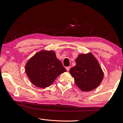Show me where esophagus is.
Wrapping results in <instances>:
<instances>
[{
  "mask_svg": "<svg viewBox=\"0 0 123 123\" xmlns=\"http://www.w3.org/2000/svg\"><path fill=\"white\" fill-rule=\"evenodd\" d=\"M70 67H70V66L67 67H66V70H67V71H69V70H70Z\"/></svg>",
  "mask_w": 123,
  "mask_h": 123,
  "instance_id": "34e87169",
  "label": "esophagus"
}]
</instances>
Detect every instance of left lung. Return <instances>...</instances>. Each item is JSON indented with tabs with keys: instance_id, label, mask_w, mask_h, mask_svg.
<instances>
[{
	"instance_id": "obj_1",
	"label": "left lung",
	"mask_w": 123,
	"mask_h": 123,
	"mask_svg": "<svg viewBox=\"0 0 123 123\" xmlns=\"http://www.w3.org/2000/svg\"><path fill=\"white\" fill-rule=\"evenodd\" d=\"M76 66L70 69L75 82L82 91L95 89L103 80L104 73L99 64L92 54H80Z\"/></svg>"
}]
</instances>
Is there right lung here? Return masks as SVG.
I'll return each instance as SVG.
<instances>
[{"instance_id":"obj_1","label":"right lung","mask_w":123,"mask_h":123,"mask_svg":"<svg viewBox=\"0 0 123 123\" xmlns=\"http://www.w3.org/2000/svg\"><path fill=\"white\" fill-rule=\"evenodd\" d=\"M67 70L53 51H41L29 60L25 72L33 84L39 88L50 86L60 74Z\"/></svg>"}]
</instances>
